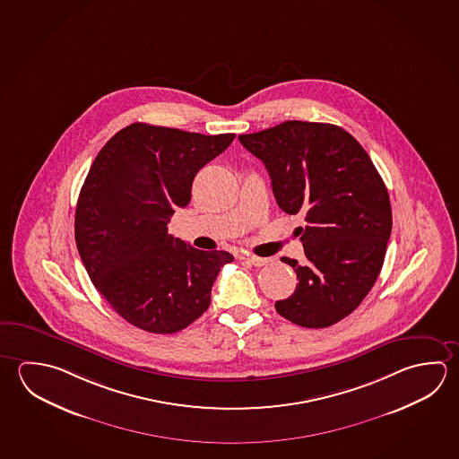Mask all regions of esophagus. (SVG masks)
I'll use <instances>...</instances> for the list:
<instances>
[{
  "label": "esophagus",
  "mask_w": 459,
  "mask_h": 459,
  "mask_svg": "<svg viewBox=\"0 0 459 459\" xmlns=\"http://www.w3.org/2000/svg\"><path fill=\"white\" fill-rule=\"evenodd\" d=\"M243 259H247L249 264L256 265V267H263V265L269 264V263H271V259H269V257L247 256L243 257Z\"/></svg>",
  "instance_id": "obj_1"
}]
</instances>
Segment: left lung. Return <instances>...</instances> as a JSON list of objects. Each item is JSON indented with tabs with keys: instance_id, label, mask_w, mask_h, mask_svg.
Segmentation results:
<instances>
[{
	"instance_id": "obj_1",
	"label": "left lung",
	"mask_w": 459,
	"mask_h": 459,
	"mask_svg": "<svg viewBox=\"0 0 459 459\" xmlns=\"http://www.w3.org/2000/svg\"><path fill=\"white\" fill-rule=\"evenodd\" d=\"M238 140L264 162L279 208L305 216L298 235L307 263L281 257L298 285L275 301L277 313L307 329L342 321L377 281L392 233L390 198L369 154L324 122H281Z\"/></svg>"
}]
</instances>
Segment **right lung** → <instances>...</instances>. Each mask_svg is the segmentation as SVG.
<instances>
[{
	"label": "right lung",
	"mask_w": 459,
	"mask_h": 459,
	"mask_svg": "<svg viewBox=\"0 0 459 459\" xmlns=\"http://www.w3.org/2000/svg\"><path fill=\"white\" fill-rule=\"evenodd\" d=\"M233 138L135 122L109 138L90 168L75 210L77 249L98 291L138 329L188 327L233 261L168 233L174 211L192 200L196 172Z\"/></svg>",
	"instance_id": "add662e5"
}]
</instances>
